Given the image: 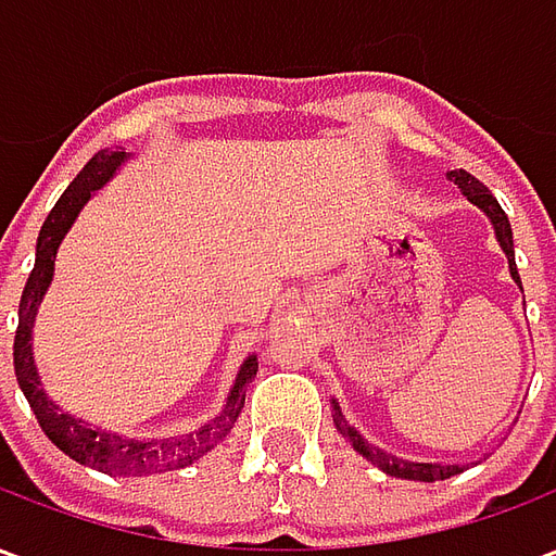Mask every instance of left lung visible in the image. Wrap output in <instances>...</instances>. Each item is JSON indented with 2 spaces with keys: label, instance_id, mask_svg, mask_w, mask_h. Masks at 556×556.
I'll use <instances>...</instances> for the list:
<instances>
[{
  "label": "left lung",
  "instance_id": "8db88e82",
  "mask_svg": "<svg viewBox=\"0 0 556 556\" xmlns=\"http://www.w3.org/2000/svg\"><path fill=\"white\" fill-rule=\"evenodd\" d=\"M450 181H455L462 187V193L473 202L477 207L485 211V217L491 219V226H494V235H497V241H501L503 253L509 258V274L513 279L521 286V277H518V267H515V247H513V226H509V217H506V211L501 207V202L489 193V187L482 181H477L470 172L465 169H455L450 172ZM333 422H337V431L345 438V441L357 450V453L366 458V462H372L375 467H381L384 473L396 479H414V482H438V479H450L455 473H462L465 467L462 465H431V462H408V458H396L393 453H384V450H378L372 443L363 438L361 431L351 426L349 419L342 417V410H339V402H333Z\"/></svg>",
  "mask_w": 556,
  "mask_h": 556
}]
</instances>
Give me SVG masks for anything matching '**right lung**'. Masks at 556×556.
<instances>
[{"mask_svg": "<svg viewBox=\"0 0 556 556\" xmlns=\"http://www.w3.org/2000/svg\"><path fill=\"white\" fill-rule=\"evenodd\" d=\"M125 151H110L103 148L94 157L86 163V169L79 172L74 181L67 184L62 199L47 214L38 235V247H35V267H31L26 289L20 298V325L17 337H14V375L23 390V396L29 399V408L41 422L43 434L71 455L74 462L86 467H94L101 473H115V477H146V473H163V470H178V467L193 465L195 458L211 453L238 422V414L247 399V384L253 381L258 372V361L250 354L243 361L241 372L235 378V387L229 390L226 408L219 410L207 426L199 431L181 434V438H163V441H134V438H118L103 429H91L89 422L74 419L71 414H62L53 399L43 393L41 378L35 369V357H31V325H35V313L41 306V298L50 289L55 267V250L74 226L79 207L86 205L94 190H101L103 184L113 178V172L125 163Z\"/></svg>", "mask_w": 556, "mask_h": 556, "instance_id": "right-lung-1", "label": "right lung"}]
</instances>
